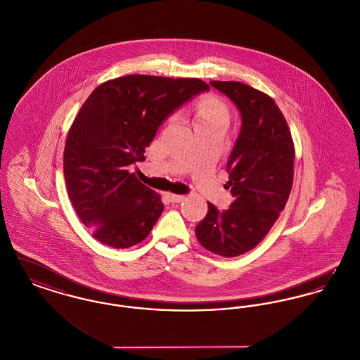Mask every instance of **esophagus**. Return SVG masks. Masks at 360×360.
<instances>
[{
  "mask_svg": "<svg viewBox=\"0 0 360 360\" xmlns=\"http://www.w3.org/2000/svg\"><path fill=\"white\" fill-rule=\"evenodd\" d=\"M169 198H170V201L172 202H182L184 200H185V195H181V194H172V193H169Z\"/></svg>",
  "mask_w": 360,
  "mask_h": 360,
  "instance_id": "34e87169",
  "label": "esophagus"
}]
</instances>
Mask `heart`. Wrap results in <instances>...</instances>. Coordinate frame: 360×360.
<instances>
[{"instance_id":"heart-1","label":"heart","mask_w":360,"mask_h":360,"mask_svg":"<svg viewBox=\"0 0 360 360\" xmlns=\"http://www.w3.org/2000/svg\"><path fill=\"white\" fill-rule=\"evenodd\" d=\"M228 119H229V113L223 103L217 100H206L198 106V110L195 115V124L213 120H223L228 122Z\"/></svg>"}]
</instances>
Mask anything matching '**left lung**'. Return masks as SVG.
<instances>
[{
    "label": "left lung",
    "mask_w": 360,
    "mask_h": 360,
    "mask_svg": "<svg viewBox=\"0 0 360 360\" xmlns=\"http://www.w3.org/2000/svg\"><path fill=\"white\" fill-rule=\"evenodd\" d=\"M209 84L235 103L241 119L226 163L225 188H231L235 201L223 212L207 202L195 236L216 255L239 257L257 247L285 209L292 185L294 146L288 122L271 97L235 81Z\"/></svg>",
    "instance_id": "left-lung-1"
}]
</instances>
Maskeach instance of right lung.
<instances>
[{"label":"right lung","instance_id":"right-lung-1","mask_svg":"<svg viewBox=\"0 0 360 360\" xmlns=\"http://www.w3.org/2000/svg\"><path fill=\"white\" fill-rule=\"evenodd\" d=\"M210 87L197 78L125 75L96 87L70 128L63 172L70 201L93 236L113 248L146 239L160 195L128 172L175 110Z\"/></svg>","mask_w":360,"mask_h":360}]
</instances>
